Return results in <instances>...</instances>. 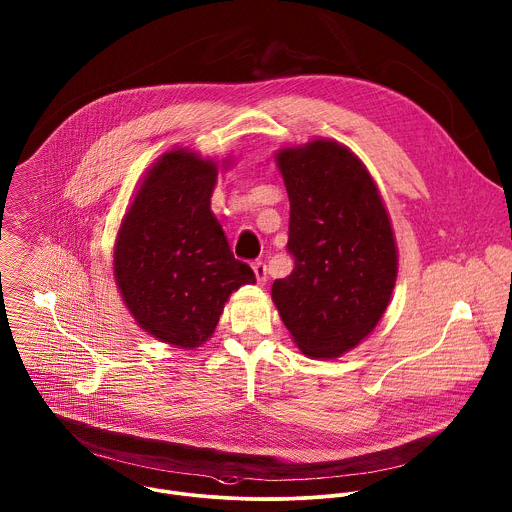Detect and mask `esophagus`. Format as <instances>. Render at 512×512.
I'll return each mask as SVG.
<instances>
[{
  "label": "esophagus",
  "instance_id": "obj_1",
  "mask_svg": "<svg viewBox=\"0 0 512 512\" xmlns=\"http://www.w3.org/2000/svg\"><path fill=\"white\" fill-rule=\"evenodd\" d=\"M253 271H255V277H257L259 283L267 281V265L263 261H255L253 263Z\"/></svg>",
  "mask_w": 512,
  "mask_h": 512
}]
</instances>
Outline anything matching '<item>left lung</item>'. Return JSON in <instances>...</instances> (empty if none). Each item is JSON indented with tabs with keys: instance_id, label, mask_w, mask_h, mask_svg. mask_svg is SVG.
Returning a JSON list of instances; mask_svg holds the SVG:
<instances>
[{
	"instance_id": "obj_1",
	"label": "left lung",
	"mask_w": 512,
	"mask_h": 512,
	"mask_svg": "<svg viewBox=\"0 0 512 512\" xmlns=\"http://www.w3.org/2000/svg\"><path fill=\"white\" fill-rule=\"evenodd\" d=\"M289 193L293 271L271 295L297 347L335 359L357 347L383 317L397 279V247L381 195L343 145L317 139L281 149Z\"/></svg>"
}]
</instances>
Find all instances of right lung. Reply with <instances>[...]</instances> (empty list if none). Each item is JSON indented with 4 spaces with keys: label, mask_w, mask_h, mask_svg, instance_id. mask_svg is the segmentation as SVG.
I'll return each mask as SVG.
<instances>
[{
    "label": "right lung",
    "mask_w": 512,
    "mask_h": 512,
    "mask_svg": "<svg viewBox=\"0 0 512 512\" xmlns=\"http://www.w3.org/2000/svg\"><path fill=\"white\" fill-rule=\"evenodd\" d=\"M217 165L183 149L165 153L123 217L113 271L135 321L159 341L199 347L253 269L235 259L211 213Z\"/></svg>",
    "instance_id": "right-lung-1"
}]
</instances>
